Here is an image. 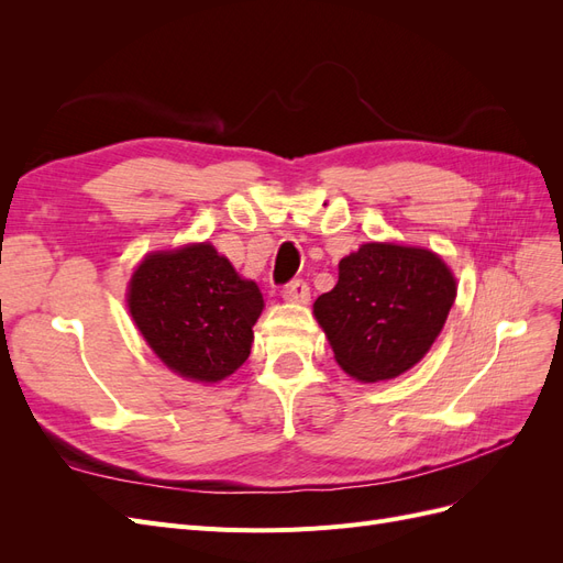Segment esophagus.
Returning <instances> with one entry per match:
<instances>
[{"mask_svg":"<svg viewBox=\"0 0 563 563\" xmlns=\"http://www.w3.org/2000/svg\"><path fill=\"white\" fill-rule=\"evenodd\" d=\"M282 296H284V300H288V302H308V298H310V286H308V282L294 279V282H288V284L284 286Z\"/></svg>","mask_w":563,"mask_h":563,"instance_id":"obj_1","label":"esophagus"}]
</instances>
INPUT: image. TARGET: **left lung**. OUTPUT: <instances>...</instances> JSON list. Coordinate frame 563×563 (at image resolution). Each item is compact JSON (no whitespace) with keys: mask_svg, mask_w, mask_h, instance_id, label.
<instances>
[{"mask_svg":"<svg viewBox=\"0 0 563 563\" xmlns=\"http://www.w3.org/2000/svg\"><path fill=\"white\" fill-rule=\"evenodd\" d=\"M453 300V272L437 253L371 242L338 263V284L314 300V317L340 368L378 383L428 354Z\"/></svg>","mask_w":563,"mask_h":563,"instance_id":"left-lung-1","label":"left lung"}]
</instances>
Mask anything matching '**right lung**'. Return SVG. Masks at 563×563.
Here are the masks:
<instances>
[{
	"label": "right lung",
	"instance_id": "1",
	"mask_svg": "<svg viewBox=\"0 0 563 563\" xmlns=\"http://www.w3.org/2000/svg\"><path fill=\"white\" fill-rule=\"evenodd\" d=\"M126 296L135 327L178 376L218 383L249 360L263 294L211 244L145 255Z\"/></svg>",
	"mask_w": 563,
	"mask_h": 563
}]
</instances>
